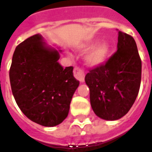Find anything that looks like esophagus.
Returning a JSON list of instances; mask_svg holds the SVG:
<instances>
[{
    "instance_id": "obj_1",
    "label": "esophagus",
    "mask_w": 152,
    "mask_h": 152,
    "mask_svg": "<svg viewBox=\"0 0 152 152\" xmlns=\"http://www.w3.org/2000/svg\"><path fill=\"white\" fill-rule=\"evenodd\" d=\"M73 74H74V76L76 77V79L80 80V82L84 81L86 73H85V71L82 68H80L79 66H75V68L73 70Z\"/></svg>"
}]
</instances>
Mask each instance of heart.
Masks as SVG:
<instances>
[{
    "mask_svg": "<svg viewBox=\"0 0 152 152\" xmlns=\"http://www.w3.org/2000/svg\"><path fill=\"white\" fill-rule=\"evenodd\" d=\"M94 45V43H89V45H86L83 46V49L87 50L90 47H92ZM109 51H110V45L107 42L103 41V42L99 43L86 54V63L90 66H98L105 61L108 55Z\"/></svg>",
    "mask_w": 152,
    "mask_h": 152,
    "instance_id": "1",
    "label": "heart"
}]
</instances>
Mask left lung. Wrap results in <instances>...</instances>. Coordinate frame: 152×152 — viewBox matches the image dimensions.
Listing matches in <instances>:
<instances>
[{"label":"left lung","instance_id":"8db88e82","mask_svg":"<svg viewBox=\"0 0 152 152\" xmlns=\"http://www.w3.org/2000/svg\"><path fill=\"white\" fill-rule=\"evenodd\" d=\"M141 76L142 61L136 42L120 31L117 50L105 63L90 68L85 78L94 113L107 121L127 114L138 94Z\"/></svg>","mask_w":152,"mask_h":152}]
</instances>
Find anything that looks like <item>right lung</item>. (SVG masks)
I'll return each mask as SVG.
<instances>
[{
    "label": "right lung",
    "mask_w": 152,
    "mask_h": 152,
    "mask_svg": "<svg viewBox=\"0 0 152 152\" xmlns=\"http://www.w3.org/2000/svg\"><path fill=\"white\" fill-rule=\"evenodd\" d=\"M34 35L16 47L10 68L12 93L18 107L31 121L52 127L67 116L79 86L73 66L63 68L59 53Z\"/></svg>",
    "instance_id": "obj_1"
}]
</instances>
